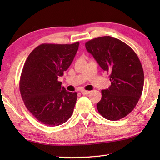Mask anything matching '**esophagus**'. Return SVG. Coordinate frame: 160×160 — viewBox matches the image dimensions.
<instances>
[{"instance_id":"34e87169","label":"esophagus","mask_w":160,"mask_h":160,"mask_svg":"<svg viewBox=\"0 0 160 160\" xmlns=\"http://www.w3.org/2000/svg\"><path fill=\"white\" fill-rule=\"evenodd\" d=\"M80 92L82 93V94H85V95H87V94H89L90 93V91H87L85 90H82L80 91Z\"/></svg>"}]
</instances>
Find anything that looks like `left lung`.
<instances>
[{
  "label": "left lung",
  "mask_w": 160,
  "mask_h": 160,
  "mask_svg": "<svg viewBox=\"0 0 160 160\" xmlns=\"http://www.w3.org/2000/svg\"><path fill=\"white\" fill-rule=\"evenodd\" d=\"M85 47L99 66L110 73L112 85L102 90V99L97 104L99 113L111 121L125 117L136 106L144 85L137 54L128 45L109 36L90 40Z\"/></svg>",
  "instance_id": "1"
}]
</instances>
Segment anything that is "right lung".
Listing matches in <instances>:
<instances>
[{"label":"right lung","instance_id":"right-lung-1","mask_svg":"<svg viewBox=\"0 0 160 160\" xmlns=\"http://www.w3.org/2000/svg\"><path fill=\"white\" fill-rule=\"evenodd\" d=\"M79 44H42L32 51L24 65L20 80L22 99L44 125H61L72 114L77 92H68L58 78L72 63Z\"/></svg>","mask_w":160,"mask_h":160}]
</instances>
